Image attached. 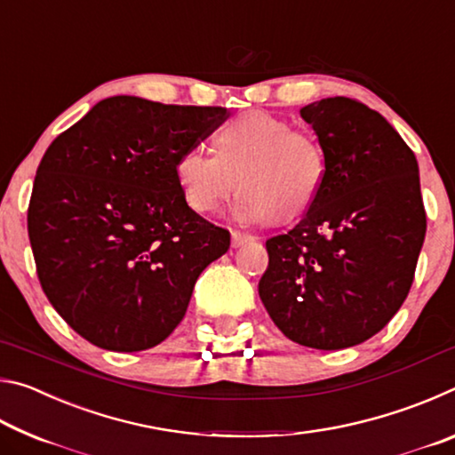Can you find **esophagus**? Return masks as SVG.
Wrapping results in <instances>:
<instances>
[{"label":"esophagus","instance_id":"esophagus-1","mask_svg":"<svg viewBox=\"0 0 455 455\" xmlns=\"http://www.w3.org/2000/svg\"><path fill=\"white\" fill-rule=\"evenodd\" d=\"M230 236H233V249H238V246H243L246 243L255 241V236L244 235V233H241V230H233V233H230Z\"/></svg>","mask_w":455,"mask_h":455}]
</instances>
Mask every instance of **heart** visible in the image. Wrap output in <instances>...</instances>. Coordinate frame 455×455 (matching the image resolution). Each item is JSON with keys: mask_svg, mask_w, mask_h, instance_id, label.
<instances>
[{"mask_svg": "<svg viewBox=\"0 0 455 455\" xmlns=\"http://www.w3.org/2000/svg\"><path fill=\"white\" fill-rule=\"evenodd\" d=\"M176 182L192 209L219 212L236 187L238 220H292L311 209L327 179L323 146L305 130L268 112H246L217 134V154L184 150L174 166Z\"/></svg>", "mask_w": 455, "mask_h": 455, "instance_id": "obj_1", "label": "heart"}]
</instances>
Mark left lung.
Segmentation results:
<instances>
[{
  "mask_svg": "<svg viewBox=\"0 0 455 455\" xmlns=\"http://www.w3.org/2000/svg\"><path fill=\"white\" fill-rule=\"evenodd\" d=\"M301 118L325 152V187L295 228L267 241L259 295L291 341L335 351L379 333L410 292L426 238L419 166L357 100H319Z\"/></svg>",
  "mask_w": 455,
  "mask_h": 455,
  "instance_id": "obj_1",
  "label": "left lung"
}]
</instances>
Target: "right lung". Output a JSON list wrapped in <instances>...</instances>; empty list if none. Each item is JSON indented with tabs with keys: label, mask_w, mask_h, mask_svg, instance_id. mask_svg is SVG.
<instances>
[{
	"label": "right lung",
	"mask_w": 455,
	"mask_h": 455,
	"mask_svg": "<svg viewBox=\"0 0 455 455\" xmlns=\"http://www.w3.org/2000/svg\"><path fill=\"white\" fill-rule=\"evenodd\" d=\"M225 118L219 106L112 96L45 150L29 243L45 297L90 343L124 353L163 343L200 273L228 251V230L190 209L174 174Z\"/></svg>",
	"instance_id": "1"
}]
</instances>
